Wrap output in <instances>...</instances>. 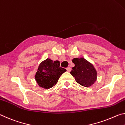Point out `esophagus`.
<instances>
[{
	"label": "esophagus",
	"mask_w": 125,
	"mask_h": 125,
	"mask_svg": "<svg viewBox=\"0 0 125 125\" xmlns=\"http://www.w3.org/2000/svg\"><path fill=\"white\" fill-rule=\"evenodd\" d=\"M66 70H67V71H68V72H70V71H71V68L70 67H67Z\"/></svg>",
	"instance_id": "esophagus-1"
}]
</instances>
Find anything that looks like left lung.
<instances>
[{
  "instance_id": "1",
  "label": "left lung",
  "mask_w": 125,
  "mask_h": 125,
  "mask_svg": "<svg viewBox=\"0 0 125 125\" xmlns=\"http://www.w3.org/2000/svg\"><path fill=\"white\" fill-rule=\"evenodd\" d=\"M72 61L75 66L70 73L77 83L87 87L94 84L97 79V72L93 64L83 58H74Z\"/></svg>"
}]
</instances>
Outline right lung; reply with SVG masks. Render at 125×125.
<instances>
[{
  "mask_svg": "<svg viewBox=\"0 0 125 125\" xmlns=\"http://www.w3.org/2000/svg\"><path fill=\"white\" fill-rule=\"evenodd\" d=\"M66 71V69L60 67L59 61H53L47 59L40 63L35 78L39 86L50 89L56 84L59 77Z\"/></svg>",
  "mask_w": 125,
  "mask_h": 125,
  "instance_id": "add662e5",
  "label": "right lung"
}]
</instances>
